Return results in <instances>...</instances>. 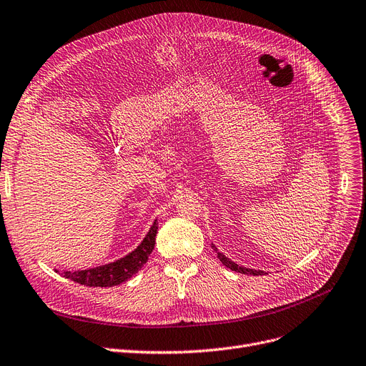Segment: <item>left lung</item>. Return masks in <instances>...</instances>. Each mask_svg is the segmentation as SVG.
Instances as JSON below:
<instances>
[{
	"label": "left lung",
	"instance_id": "obj_1",
	"mask_svg": "<svg viewBox=\"0 0 366 366\" xmlns=\"http://www.w3.org/2000/svg\"><path fill=\"white\" fill-rule=\"evenodd\" d=\"M212 248H214V251L217 252V256H218L219 262H221L222 264H224V266H227L229 269H232V271H234V272H239V274H244V275H264V274H266V272H263V271H256V269H249V267H245V266L236 264L234 262H232L230 259H227V257L224 256V254L219 252L214 244H212Z\"/></svg>",
	"mask_w": 366,
	"mask_h": 366
}]
</instances>
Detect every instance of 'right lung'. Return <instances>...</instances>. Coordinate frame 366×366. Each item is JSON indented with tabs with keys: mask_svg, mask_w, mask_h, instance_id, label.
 <instances>
[{
	"mask_svg": "<svg viewBox=\"0 0 366 366\" xmlns=\"http://www.w3.org/2000/svg\"><path fill=\"white\" fill-rule=\"evenodd\" d=\"M158 230V221L155 219L151 226L149 232L144 237V241L139 247L127 254V256L107 264H102L97 267L84 269V271H56L59 275L69 278L74 282L82 285H89V287H114L127 280H130L134 274H137L142 266L148 262L149 254L155 245V236Z\"/></svg>",
	"mask_w": 366,
	"mask_h": 366,
	"instance_id": "1",
	"label": "right lung"
}]
</instances>
